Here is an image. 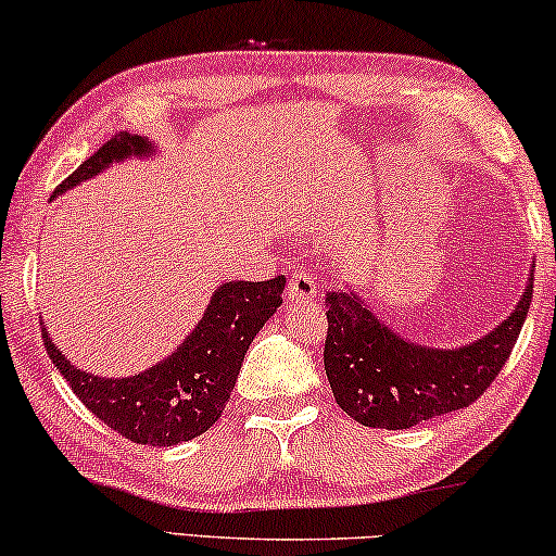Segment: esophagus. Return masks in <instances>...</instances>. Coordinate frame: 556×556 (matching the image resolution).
I'll list each match as a JSON object with an SVG mask.
<instances>
[{"mask_svg":"<svg viewBox=\"0 0 556 556\" xmlns=\"http://www.w3.org/2000/svg\"><path fill=\"white\" fill-rule=\"evenodd\" d=\"M288 301H308L316 295V280L306 270H293L286 288Z\"/></svg>","mask_w":556,"mask_h":556,"instance_id":"obj_1","label":"esophagus"}]
</instances>
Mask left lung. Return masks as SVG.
<instances>
[{"instance_id": "left-lung-1", "label": "left lung", "mask_w": 556, "mask_h": 556, "mask_svg": "<svg viewBox=\"0 0 556 556\" xmlns=\"http://www.w3.org/2000/svg\"><path fill=\"white\" fill-rule=\"evenodd\" d=\"M533 273L514 314L459 350L406 342L375 319L355 293H327L324 370L344 414L372 429H408L465 408L498 378L526 321Z\"/></svg>"}]
</instances>
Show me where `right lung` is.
<instances>
[{
  "mask_svg": "<svg viewBox=\"0 0 556 556\" xmlns=\"http://www.w3.org/2000/svg\"><path fill=\"white\" fill-rule=\"evenodd\" d=\"M150 153L148 140L119 132L58 186L55 193L102 173L127 155ZM286 278L229 280L212 295L204 319L168 359L132 378H97L61 355L42 327V344L86 408L129 442L173 446L204 434L225 410L244 352L283 304Z\"/></svg>",
  "mask_w": 556,
  "mask_h": 556,
  "instance_id": "obj_1",
  "label": "right lung"
}]
</instances>
